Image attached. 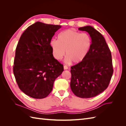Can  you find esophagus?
Listing matches in <instances>:
<instances>
[{
    "label": "esophagus",
    "mask_w": 126,
    "mask_h": 126,
    "mask_svg": "<svg viewBox=\"0 0 126 126\" xmlns=\"http://www.w3.org/2000/svg\"><path fill=\"white\" fill-rule=\"evenodd\" d=\"M63 69H64V70H67V69H68V67L66 65H64L63 66Z\"/></svg>",
    "instance_id": "34e87169"
}]
</instances>
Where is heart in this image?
Listing matches in <instances>:
<instances>
[{
	"label": "heart",
	"mask_w": 126,
	"mask_h": 126,
	"mask_svg": "<svg viewBox=\"0 0 126 126\" xmlns=\"http://www.w3.org/2000/svg\"><path fill=\"white\" fill-rule=\"evenodd\" d=\"M91 43L92 40L88 34L67 29L59 34L58 40L52 39L50 45L55 59H62L66 53L67 62L77 64L85 59Z\"/></svg>",
	"instance_id": "heart-1"
}]
</instances>
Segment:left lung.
<instances>
[{
	"instance_id": "left-lung-1",
	"label": "left lung",
	"mask_w": 126,
	"mask_h": 126,
	"mask_svg": "<svg viewBox=\"0 0 126 126\" xmlns=\"http://www.w3.org/2000/svg\"><path fill=\"white\" fill-rule=\"evenodd\" d=\"M78 29L88 32L92 43L85 59L71 67L70 88L76 96L89 98L103 92L109 84L113 72L111 54L104 37L93 27Z\"/></svg>"
}]
</instances>
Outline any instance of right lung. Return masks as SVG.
Returning <instances> with one entry per match:
<instances>
[{"label": "right lung", "instance_id": "add662e5", "mask_svg": "<svg viewBox=\"0 0 126 126\" xmlns=\"http://www.w3.org/2000/svg\"><path fill=\"white\" fill-rule=\"evenodd\" d=\"M62 26L37 21L22 33L15 52L13 71L20 89L36 99L46 97L63 67L54 58L52 37Z\"/></svg>", "mask_w": 126, "mask_h": 126}]
</instances>
